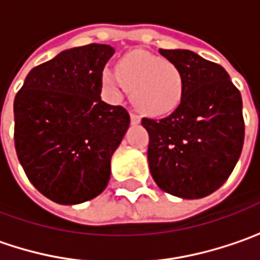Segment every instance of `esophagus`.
<instances>
[{"label": "esophagus", "mask_w": 260, "mask_h": 260, "mask_svg": "<svg viewBox=\"0 0 260 260\" xmlns=\"http://www.w3.org/2000/svg\"><path fill=\"white\" fill-rule=\"evenodd\" d=\"M140 122H141V116L137 115L135 112H131V123L137 125V123H140Z\"/></svg>", "instance_id": "1"}]
</instances>
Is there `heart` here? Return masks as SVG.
I'll use <instances>...</instances> for the list:
<instances>
[{"label":"heart","instance_id":"heart-1","mask_svg":"<svg viewBox=\"0 0 260 260\" xmlns=\"http://www.w3.org/2000/svg\"><path fill=\"white\" fill-rule=\"evenodd\" d=\"M103 82L115 92L129 89L137 107L153 116L174 112L184 94V79L175 64L144 51L125 55L119 72L104 70Z\"/></svg>","mask_w":260,"mask_h":260}]
</instances>
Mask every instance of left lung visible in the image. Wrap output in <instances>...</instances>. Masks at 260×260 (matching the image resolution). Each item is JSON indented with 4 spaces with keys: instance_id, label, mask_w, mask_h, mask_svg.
<instances>
[{
    "instance_id": "left-lung-1",
    "label": "left lung",
    "mask_w": 260,
    "mask_h": 260,
    "mask_svg": "<svg viewBox=\"0 0 260 260\" xmlns=\"http://www.w3.org/2000/svg\"><path fill=\"white\" fill-rule=\"evenodd\" d=\"M159 53L179 69L184 94L172 115L141 120L150 137V172L172 196L206 197L228 179L241 154V94L219 64L188 50Z\"/></svg>"
}]
</instances>
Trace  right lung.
Listing matches in <instances>:
<instances>
[{
	"label": "right lung",
	"mask_w": 260,
	"mask_h": 260,
	"mask_svg": "<svg viewBox=\"0 0 260 260\" xmlns=\"http://www.w3.org/2000/svg\"><path fill=\"white\" fill-rule=\"evenodd\" d=\"M115 50L89 44L30 70L14 99V145L34 187L60 205L101 194L112 154L129 126L122 106L104 103L103 70Z\"/></svg>",
	"instance_id": "add662e5"
}]
</instances>
